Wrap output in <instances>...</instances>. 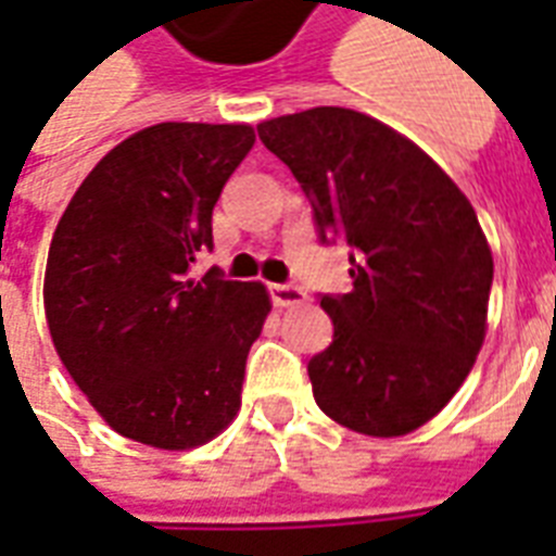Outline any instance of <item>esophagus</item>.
I'll use <instances>...</instances> for the list:
<instances>
[{
    "instance_id": "34e87169",
    "label": "esophagus",
    "mask_w": 556,
    "mask_h": 556,
    "mask_svg": "<svg viewBox=\"0 0 556 556\" xmlns=\"http://www.w3.org/2000/svg\"><path fill=\"white\" fill-rule=\"evenodd\" d=\"M270 300L277 308H288V305H303L305 303V291L300 286H288V282H274L268 286Z\"/></svg>"
}]
</instances>
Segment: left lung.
<instances>
[{
	"mask_svg": "<svg viewBox=\"0 0 556 556\" xmlns=\"http://www.w3.org/2000/svg\"><path fill=\"white\" fill-rule=\"evenodd\" d=\"M312 201L320 242H346L352 291L320 294L334 340L308 361L314 401L392 439L439 415L488 329L493 256L473 204L409 138L355 109L256 126Z\"/></svg>",
	"mask_w": 556,
	"mask_h": 556,
	"instance_id": "obj_1",
	"label": "left lung"
}]
</instances>
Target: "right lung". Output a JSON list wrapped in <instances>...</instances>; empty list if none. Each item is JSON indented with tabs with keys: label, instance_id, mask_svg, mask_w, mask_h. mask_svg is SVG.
<instances>
[{
	"label": "right lung",
	"instance_id": "right-lung-1",
	"mask_svg": "<svg viewBox=\"0 0 556 556\" xmlns=\"http://www.w3.org/2000/svg\"><path fill=\"white\" fill-rule=\"evenodd\" d=\"M248 124H155L117 143L68 201L48 248L46 320L74 383L126 439L190 450L242 404L270 312L262 282L190 277L213 207L251 152Z\"/></svg>",
	"mask_w": 556,
	"mask_h": 556
}]
</instances>
